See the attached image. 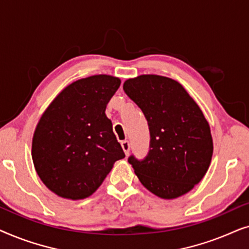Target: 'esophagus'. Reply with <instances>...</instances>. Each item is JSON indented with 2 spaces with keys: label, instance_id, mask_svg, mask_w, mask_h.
Returning a JSON list of instances; mask_svg holds the SVG:
<instances>
[{
  "label": "esophagus",
  "instance_id": "esophagus-1",
  "mask_svg": "<svg viewBox=\"0 0 249 249\" xmlns=\"http://www.w3.org/2000/svg\"><path fill=\"white\" fill-rule=\"evenodd\" d=\"M121 146H122V149H124V154L128 155L129 152H130V144H129V142L128 141L121 142Z\"/></svg>",
  "mask_w": 249,
  "mask_h": 249
}]
</instances>
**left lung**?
<instances>
[{
	"label": "left lung",
	"instance_id": "obj_1",
	"mask_svg": "<svg viewBox=\"0 0 249 249\" xmlns=\"http://www.w3.org/2000/svg\"><path fill=\"white\" fill-rule=\"evenodd\" d=\"M124 90L148 122L151 144L142 161L130 156L142 185L163 199L185 195L210 168L213 139L202 110L181 84L158 74L127 79Z\"/></svg>",
	"mask_w": 249,
	"mask_h": 249
}]
</instances>
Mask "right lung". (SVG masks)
Instances as JSON below:
<instances>
[{"label":"right lung","instance_id":"right-lung-1","mask_svg":"<svg viewBox=\"0 0 249 249\" xmlns=\"http://www.w3.org/2000/svg\"><path fill=\"white\" fill-rule=\"evenodd\" d=\"M121 80L95 74L73 81L59 93L34 132L32 158L44 185L67 199L96 192L118 160L124 158L105 114Z\"/></svg>","mask_w":249,"mask_h":249}]
</instances>
